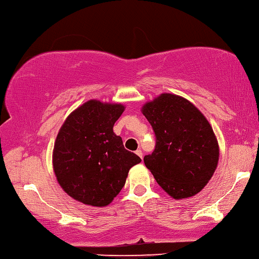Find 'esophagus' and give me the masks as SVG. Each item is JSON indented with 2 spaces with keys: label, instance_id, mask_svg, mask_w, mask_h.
<instances>
[{
  "label": "esophagus",
  "instance_id": "1",
  "mask_svg": "<svg viewBox=\"0 0 259 259\" xmlns=\"http://www.w3.org/2000/svg\"><path fill=\"white\" fill-rule=\"evenodd\" d=\"M136 154H137V155H139V157H141V158L143 159V151H142L141 149H138V150L136 151Z\"/></svg>",
  "mask_w": 259,
  "mask_h": 259
}]
</instances>
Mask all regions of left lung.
Returning <instances> with one entry per match:
<instances>
[{
  "label": "left lung",
  "mask_w": 259,
  "mask_h": 259,
  "mask_svg": "<svg viewBox=\"0 0 259 259\" xmlns=\"http://www.w3.org/2000/svg\"><path fill=\"white\" fill-rule=\"evenodd\" d=\"M155 135V146L144 157L155 181L175 199L202 190L214 173L218 142L204 115L184 98L165 93L143 107Z\"/></svg>",
  "instance_id": "1"
}]
</instances>
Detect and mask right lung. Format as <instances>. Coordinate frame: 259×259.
<instances>
[{"label":"right lung","mask_w":259,"mask_h":259,"mask_svg":"<svg viewBox=\"0 0 259 259\" xmlns=\"http://www.w3.org/2000/svg\"><path fill=\"white\" fill-rule=\"evenodd\" d=\"M123 110L122 105L90 100L60 129L53 166L60 186L73 199L106 206L124 187L130 168L142 161L113 131Z\"/></svg>","instance_id":"right-lung-1"}]
</instances>
